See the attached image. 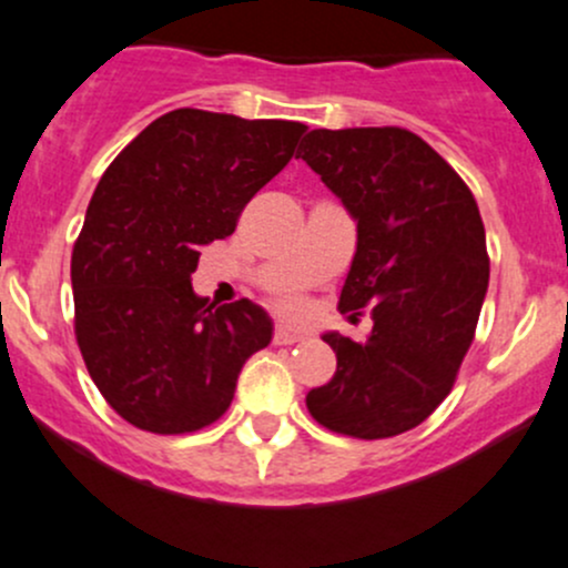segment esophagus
I'll return each instance as SVG.
<instances>
[{"mask_svg": "<svg viewBox=\"0 0 568 568\" xmlns=\"http://www.w3.org/2000/svg\"><path fill=\"white\" fill-rule=\"evenodd\" d=\"M307 337V334L300 332V329H291V326H283L280 324L277 329H274V343L277 345H291V343H300V339Z\"/></svg>", "mask_w": 568, "mask_h": 568, "instance_id": "34e87169", "label": "esophagus"}]
</instances>
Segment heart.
<instances>
[{"label": "heart", "instance_id": "b5f03b06", "mask_svg": "<svg viewBox=\"0 0 568 568\" xmlns=\"http://www.w3.org/2000/svg\"><path fill=\"white\" fill-rule=\"evenodd\" d=\"M280 307H283V313H288V315H300L304 310V304H302V300H296L294 294H285L283 300H280Z\"/></svg>", "mask_w": 568, "mask_h": 568}]
</instances>
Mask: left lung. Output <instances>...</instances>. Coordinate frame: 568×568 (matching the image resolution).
<instances>
[{"label":"left lung","mask_w":568,"mask_h":568,"mask_svg":"<svg viewBox=\"0 0 568 568\" xmlns=\"http://www.w3.org/2000/svg\"><path fill=\"white\" fill-rule=\"evenodd\" d=\"M300 149L356 220L339 313L373 318L364 343L324 334L337 373L307 392V410L332 433L392 438L444 403L474 343L489 280L479 206L410 130H313Z\"/></svg>","instance_id":"1"}]
</instances>
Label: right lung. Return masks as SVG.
Returning <instances> with one entry per match:
<instances>
[{
	"mask_svg": "<svg viewBox=\"0 0 568 568\" xmlns=\"http://www.w3.org/2000/svg\"><path fill=\"white\" fill-rule=\"evenodd\" d=\"M304 130L176 109L141 130L100 179L70 261L75 339L124 422L158 435L212 425L244 362L272 343L266 310L250 300L214 307L190 277L201 247L234 234Z\"/></svg>",
	"mask_w": 568,
	"mask_h": 568,
	"instance_id": "add662e5",
	"label": "right lung"
}]
</instances>
